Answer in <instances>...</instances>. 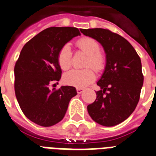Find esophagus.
I'll use <instances>...</instances> for the list:
<instances>
[{
  "label": "esophagus",
  "instance_id": "obj_1",
  "mask_svg": "<svg viewBox=\"0 0 156 156\" xmlns=\"http://www.w3.org/2000/svg\"><path fill=\"white\" fill-rule=\"evenodd\" d=\"M83 92V88H80V87H78V88H77V93H78V94H81Z\"/></svg>",
  "mask_w": 156,
  "mask_h": 156
}]
</instances>
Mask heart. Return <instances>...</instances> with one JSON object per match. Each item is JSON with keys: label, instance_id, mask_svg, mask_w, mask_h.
Wrapping results in <instances>:
<instances>
[{"label": "heart", "instance_id": "heart-1", "mask_svg": "<svg viewBox=\"0 0 156 156\" xmlns=\"http://www.w3.org/2000/svg\"><path fill=\"white\" fill-rule=\"evenodd\" d=\"M79 50L87 55L84 66L92 68L96 72L104 69L106 58L100 52V45L95 40L89 37L82 38L76 43ZM72 51L69 45L63 46L58 54V63L63 70H67L71 66ZM95 74L91 69H73L63 76V82L68 85L77 87H85L93 83Z\"/></svg>", "mask_w": 156, "mask_h": 156}]
</instances>
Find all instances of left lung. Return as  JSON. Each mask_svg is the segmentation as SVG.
I'll return each mask as SVG.
<instances>
[{
	"label": "left lung",
	"instance_id": "left-lung-1",
	"mask_svg": "<svg viewBox=\"0 0 156 156\" xmlns=\"http://www.w3.org/2000/svg\"><path fill=\"white\" fill-rule=\"evenodd\" d=\"M84 35L101 44L107 63L97 83L101 90L87 106L92 119L101 126H113L127 119L139 101L144 81L141 61L125 38L107 29H81Z\"/></svg>",
	"mask_w": 156,
	"mask_h": 156
}]
</instances>
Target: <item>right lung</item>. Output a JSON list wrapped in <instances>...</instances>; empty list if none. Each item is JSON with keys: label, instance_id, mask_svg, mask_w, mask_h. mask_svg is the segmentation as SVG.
Returning <instances> with one entry per match:
<instances>
[{"label": "right lung", "instance_id": "add662e5", "mask_svg": "<svg viewBox=\"0 0 156 156\" xmlns=\"http://www.w3.org/2000/svg\"><path fill=\"white\" fill-rule=\"evenodd\" d=\"M78 35V28L50 27L29 40L21 49L14 69L15 93L23 113L37 125L51 126L60 122L71 98L77 95L74 87L51 90L49 85L61 78L58 52Z\"/></svg>", "mask_w": 156, "mask_h": 156}]
</instances>
